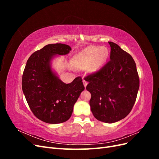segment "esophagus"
Here are the masks:
<instances>
[{"mask_svg":"<svg viewBox=\"0 0 159 159\" xmlns=\"http://www.w3.org/2000/svg\"><path fill=\"white\" fill-rule=\"evenodd\" d=\"M83 83H84V87L86 88V86H87V85H88V82L85 80H83Z\"/></svg>","mask_w":159,"mask_h":159,"instance_id":"34e87169","label":"esophagus"}]
</instances>
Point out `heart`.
Instances as JSON below:
<instances>
[{"label":"heart","instance_id":"1","mask_svg":"<svg viewBox=\"0 0 159 159\" xmlns=\"http://www.w3.org/2000/svg\"><path fill=\"white\" fill-rule=\"evenodd\" d=\"M109 51L105 47L90 46L78 52L72 58V63L80 70L89 68L91 71L99 70L106 61Z\"/></svg>","mask_w":159,"mask_h":159}]
</instances>
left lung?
Instances as JSON below:
<instances>
[{"instance_id": "1", "label": "left lung", "mask_w": 159, "mask_h": 159, "mask_svg": "<svg viewBox=\"0 0 159 159\" xmlns=\"http://www.w3.org/2000/svg\"><path fill=\"white\" fill-rule=\"evenodd\" d=\"M111 46L110 60L95 74L86 77V89L91 98L93 116L100 121L113 123L127 117L136 101L139 78L132 56L117 44Z\"/></svg>"}]
</instances>
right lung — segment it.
<instances>
[{"mask_svg": "<svg viewBox=\"0 0 159 159\" xmlns=\"http://www.w3.org/2000/svg\"><path fill=\"white\" fill-rule=\"evenodd\" d=\"M71 50L66 44H48L34 52L26 62L22 80L23 93L34 115L45 123L68 121L85 89L80 77L67 84L52 68V61L56 56L66 55Z\"/></svg>", "mask_w": 159, "mask_h": 159, "instance_id": "add662e5", "label": "right lung"}]
</instances>
